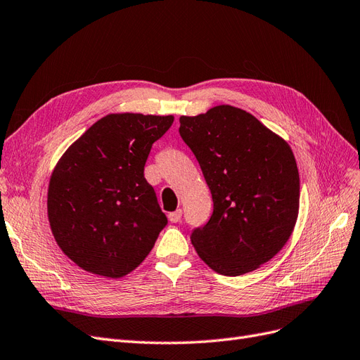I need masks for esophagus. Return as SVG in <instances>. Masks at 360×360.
<instances>
[{
	"label": "esophagus",
	"instance_id": "esophagus-1",
	"mask_svg": "<svg viewBox=\"0 0 360 360\" xmlns=\"http://www.w3.org/2000/svg\"><path fill=\"white\" fill-rule=\"evenodd\" d=\"M181 218H182V211L181 210H176L175 212L169 214V221L170 223H178V221H181Z\"/></svg>",
	"mask_w": 360,
	"mask_h": 360
}]
</instances>
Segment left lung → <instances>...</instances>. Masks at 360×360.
Masks as SVG:
<instances>
[{
  "label": "left lung",
  "instance_id": "obj_1",
  "mask_svg": "<svg viewBox=\"0 0 360 360\" xmlns=\"http://www.w3.org/2000/svg\"><path fill=\"white\" fill-rule=\"evenodd\" d=\"M179 122L214 202L210 221L191 231L197 254L221 275L257 269L285 245L296 224L299 172L292 149L229 104Z\"/></svg>",
  "mask_w": 360,
  "mask_h": 360
}]
</instances>
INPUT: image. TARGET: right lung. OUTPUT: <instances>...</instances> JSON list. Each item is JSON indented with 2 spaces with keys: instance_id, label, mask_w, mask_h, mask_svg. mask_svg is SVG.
Returning <instances> with one entry per match:
<instances>
[{
  "instance_id": "1",
  "label": "right lung",
  "mask_w": 360,
  "mask_h": 360,
  "mask_svg": "<svg viewBox=\"0 0 360 360\" xmlns=\"http://www.w3.org/2000/svg\"><path fill=\"white\" fill-rule=\"evenodd\" d=\"M172 115L110 113L68 148L53 169L48 217L65 256L84 271H134L167 224L143 169Z\"/></svg>"
}]
</instances>
